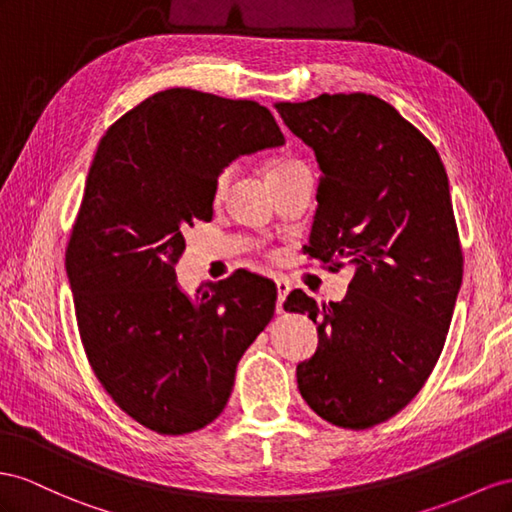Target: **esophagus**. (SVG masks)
Masks as SVG:
<instances>
[{"mask_svg":"<svg viewBox=\"0 0 512 512\" xmlns=\"http://www.w3.org/2000/svg\"><path fill=\"white\" fill-rule=\"evenodd\" d=\"M274 283H277V311L281 313L285 298H287V294H290V290H292V285H290V281H285V279H277Z\"/></svg>","mask_w":512,"mask_h":512,"instance_id":"1","label":"esophagus"}]
</instances>
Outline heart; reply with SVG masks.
<instances>
[{"mask_svg":"<svg viewBox=\"0 0 512 512\" xmlns=\"http://www.w3.org/2000/svg\"><path fill=\"white\" fill-rule=\"evenodd\" d=\"M294 166H300V162H298V160H294V157H285V155H281V157H274V160H270V162H268L266 177H270V175H277V173H283V170H287V168H294ZM227 181H229V170H225V173H220V177H218V181H216V190H218V192L225 190Z\"/></svg>","mask_w":512,"mask_h":512,"instance_id":"b5f03b06","label":"heart"}]
</instances>
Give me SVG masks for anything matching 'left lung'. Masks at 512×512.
Listing matches in <instances>:
<instances>
[{"mask_svg": "<svg viewBox=\"0 0 512 512\" xmlns=\"http://www.w3.org/2000/svg\"><path fill=\"white\" fill-rule=\"evenodd\" d=\"M274 108L322 170L309 257L355 268L342 303L300 290L285 300L318 324L316 355L296 368L300 396L326 422L372 428L417 396L450 329L463 253L448 175L422 131L374 95Z\"/></svg>", "mask_w": 512, "mask_h": 512, "instance_id": "left-lung-1", "label": "left lung"}]
</instances>
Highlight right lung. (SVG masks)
<instances>
[{
  "label": "right lung",
  "mask_w": 512,
  "mask_h": 512,
  "mask_svg": "<svg viewBox=\"0 0 512 512\" xmlns=\"http://www.w3.org/2000/svg\"><path fill=\"white\" fill-rule=\"evenodd\" d=\"M283 142L257 101L192 88L144 99L99 142L64 261L77 329L103 389L160 435L214 422L274 316L270 279L238 270L190 298L175 264L186 229L212 220L222 168Z\"/></svg>",
  "instance_id": "right-lung-1"
}]
</instances>
